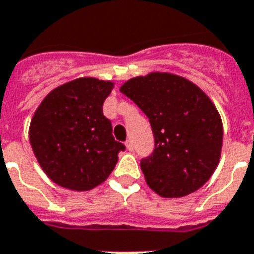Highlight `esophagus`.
Instances as JSON below:
<instances>
[{
	"label": "esophagus",
	"instance_id": "esophagus-1",
	"mask_svg": "<svg viewBox=\"0 0 254 254\" xmlns=\"http://www.w3.org/2000/svg\"><path fill=\"white\" fill-rule=\"evenodd\" d=\"M125 145H127V149L129 150V152H131V150H133V144H131L130 140H127V142H125Z\"/></svg>",
	"mask_w": 254,
	"mask_h": 254
}]
</instances>
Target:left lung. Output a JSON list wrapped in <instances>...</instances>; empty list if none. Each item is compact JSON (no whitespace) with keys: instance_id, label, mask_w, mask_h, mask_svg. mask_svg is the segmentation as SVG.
Instances as JSON below:
<instances>
[{"instance_id":"1","label":"left lung","mask_w":254,"mask_h":254,"mask_svg":"<svg viewBox=\"0 0 254 254\" xmlns=\"http://www.w3.org/2000/svg\"><path fill=\"white\" fill-rule=\"evenodd\" d=\"M149 119L154 150L141 160L148 187L165 198L200 189L216 170L222 148V121L212 100L191 81L153 71L120 88Z\"/></svg>"}]
</instances>
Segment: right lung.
I'll return each instance as SVG.
<instances>
[{"mask_svg":"<svg viewBox=\"0 0 254 254\" xmlns=\"http://www.w3.org/2000/svg\"><path fill=\"white\" fill-rule=\"evenodd\" d=\"M114 82L81 77L53 89L34 112L29 140L37 161L53 183L90 190L105 181L125 145L114 140L102 113Z\"/></svg>","mask_w":254,"mask_h":254,"instance_id":"obj_1","label":"right lung"}]
</instances>
